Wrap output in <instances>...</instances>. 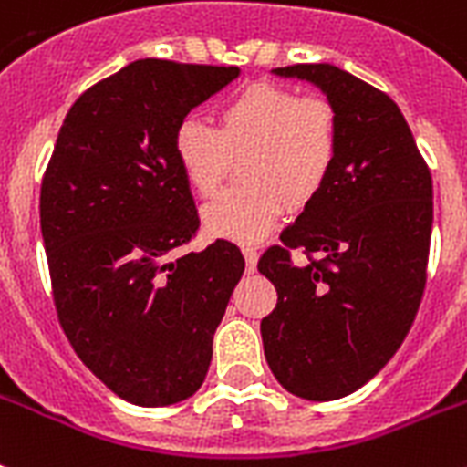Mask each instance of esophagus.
Listing matches in <instances>:
<instances>
[{
  "label": "esophagus",
  "mask_w": 467,
  "mask_h": 467,
  "mask_svg": "<svg viewBox=\"0 0 467 467\" xmlns=\"http://www.w3.org/2000/svg\"><path fill=\"white\" fill-rule=\"evenodd\" d=\"M242 252H244V259H246V268L254 271L256 268V261H259V249L254 244H244L242 246Z\"/></svg>",
  "instance_id": "34e87169"
}]
</instances>
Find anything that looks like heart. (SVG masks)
Masks as SVG:
<instances>
[{"instance_id": "obj_1", "label": "heart", "mask_w": 467, "mask_h": 467, "mask_svg": "<svg viewBox=\"0 0 467 467\" xmlns=\"http://www.w3.org/2000/svg\"><path fill=\"white\" fill-rule=\"evenodd\" d=\"M340 153V119L321 96L256 83L225 100L215 127L187 117L174 131V158L189 187L203 199L218 194L242 158L244 184L203 211L208 230L256 240L278 221L283 203L305 208L324 192Z\"/></svg>"}]
</instances>
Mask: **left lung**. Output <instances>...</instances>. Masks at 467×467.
<instances>
[{
  "label": "left lung",
  "mask_w": 467,
  "mask_h": 467,
  "mask_svg": "<svg viewBox=\"0 0 467 467\" xmlns=\"http://www.w3.org/2000/svg\"><path fill=\"white\" fill-rule=\"evenodd\" d=\"M273 74L324 90L338 112L340 153L324 192L259 259L278 293L261 338L283 389L336 400L379 374L415 321L430 259L431 174L386 93L333 64ZM295 248L306 265L294 264Z\"/></svg>",
  "instance_id": "8db88e82"
}]
</instances>
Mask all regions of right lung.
I'll use <instances>...</instances> for the list:
<instances>
[{
  "label": "right lung",
  "instance_id": "obj_1",
  "mask_svg": "<svg viewBox=\"0 0 467 467\" xmlns=\"http://www.w3.org/2000/svg\"><path fill=\"white\" fill-rule=\"evenodd\" d=\"M237 76V67L131 62L71 105L45 170L40 230L59 324L83 365L143 408L199 391L244 273L227 240L177 252L199 213L174 131Z\"/></svg>",
  "mask_w": 467,
  "mask_h": 467
}]
</instances>
